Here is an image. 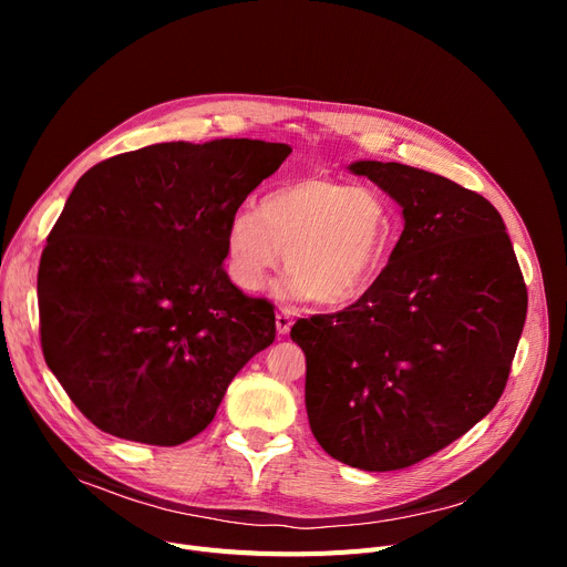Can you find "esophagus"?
Returning a JSON list of instances; mask_svg holds the SVG:
<instances>
[{"instance_id":"34e87169","label":"esophagus","mask_w":567,"mask_h":567,"mask_svg":"<svg viewBox=\"0 0 567 567\" xmlns=\"http://www.w3.org/2000/svg\"><path fill=\"white\" fill-rule=\"evenodd\" d=\"M291 323H293L291 310L282 308V310L276 315V329H278V333H280V336H287V333L291 331Z\"/></svg>"}]
</instances>
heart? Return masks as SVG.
<instances>
[{
	"instance_id": "obj_1",
	"label": "heart",
	"mask_w": 567,
	"mask_h": 567,
	"mask_svg": "<svg viewBox=\"0 0 567 567\" xmlns=\"http://www.w3.org/2000/svg\"><path fill=\"white\" fill-rule=\"evenodd\" d=\"M391 238L393 214L383 195L310 174L268 190L259 208L244 206L229 218L227 268L238 287L257 291L285 252L289 274L282 291L340 308L372 287Z\"/></svg>"
}]
</instances>
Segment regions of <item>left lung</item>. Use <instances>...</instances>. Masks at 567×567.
Listing matches in <instances>:
<instances>
[{"label": "left lung", "instance_id": "1", "mask_svg": "<svg viewBox=\"0 0 567 567\" xmlns=\"http://www.w3.org/2000/svg\"><path fill=\"white\" fill-rule=\"evenodd\" d=\"M404 229L359 301L291 326L306 353L315 439L342 464L398 471L466 434L494 409L528 293L501 214L451 178L359 161Z\"/></svg>", "mask_w": 567, "mask_h": 567}]
</instances>
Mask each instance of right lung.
<instances>
[{"mask_svg": "<svg viewBox=\"0 0 567 567\" xmlns=\"http://www.w3.org/2000/svg\"><path fill=\"white\" fill-rule=\"evenodd\" d=\"M291 148L163 142L80 176L39 266L45 363L99 430L152 445L199 434L276 340V312L223 261L229 218Z\"/></svg>", "mask_w": 567, "mask_h": 567, "instance_id": "add662e5", "label": "right lung"}]
</instances>
